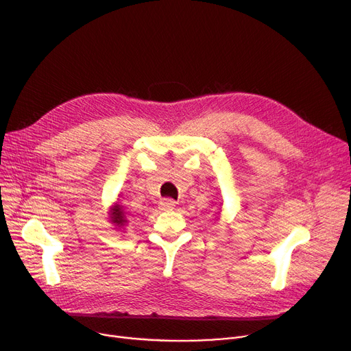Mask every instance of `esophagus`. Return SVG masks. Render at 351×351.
Listing matches in <instances>:
<instances>
[{
	"instance_id": "obj_1",
	"label": "esophagus",
	"mask_w": 351,
	"mask_h": 351,
	"mask_svg": "<svg viewBox=\"0 0 351 351\" xmlns=\"http://www.w3.org/2000/svg\"><path fill=\"white\" fill-rule=\"evenodd\" d=\"M176 206V202L172 200V199H164L159 202V208L164 210V211H169V210H173Z\"/></svg>"
}]
</instances>
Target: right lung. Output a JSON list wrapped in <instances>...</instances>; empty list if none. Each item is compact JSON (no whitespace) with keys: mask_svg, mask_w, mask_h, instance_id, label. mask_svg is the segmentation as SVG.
<instances>
[{"mask_svg":"<svg viewBox=\"0 0 351 351\" xmlns=\"http://www.w3.org/2000/svg\"><path fill=\"white\" fill-rule=\"evenodd\" d=\"M110 221H112V224H114L116 227H123L127 222L125 213L120 204L113 206V208L110 210Z\"/></svg>","mask_w":351,"mask_h":351,"instance_id":"add662e5","label":"right lung"}]
</instances>
